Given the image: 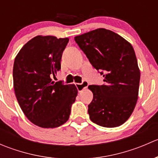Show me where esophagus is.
Wrapping results in <instances>:
<instances>
[{"instance_id": "esophagus-1", "label": "esophagus", "mask_w": 158, "mask_h": 158, "mask_svg": "<svg viewBox=\"0 0 158 158\" xmlns=\"http://www.w3.org/2000/svg\"><path fill=\"white\" fill-rule=\"evenodd\" d=\"M89 85V82H87V81H82V83H76V88H77L78 91L79 92H81V91H82L83 89H86L87 87H88Z\"/></svg>"}]
</instances>
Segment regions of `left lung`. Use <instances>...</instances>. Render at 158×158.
<instances>
[{
	"instance_id": "obj_1",
	"label": "left lung",
	"mask_w": 158,
	"mask_h": 158,
	"mask_svg": "<svg viewBox=\"0 0 158 158\" xmlns=\"http://www.w3.org/2000/svg\"><path fill=\"white\" fill-rule=\"evenodd\" d=\"M74 40L104 77L103 85L89 86L93 93L88 106L91 121L106 128L120 126L129 118L138 101L140 70L133 47L120 35L104 28Z\"/></svg>"
}]
</instances>
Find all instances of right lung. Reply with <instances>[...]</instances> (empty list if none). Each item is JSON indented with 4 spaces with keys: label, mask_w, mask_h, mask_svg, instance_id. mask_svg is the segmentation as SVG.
Returning <instances> with one entry per match:
<instances>
[{
    "label": "right lung",
    "mask_w": 158,
    "mask_h": 158,
    "mask_svg": "<svg viewBox=\"0 0 158 158\" xmlns=\"http://www.w3.org/2000/svg\"><path fill=\"white\" fill-rule=\"evenodd\" d=\"M68 38L37 36L28 41L16 56L13 69L17 102L26 117L44 128H56L68 121L78 90L75 85L54 82L61 69Z\"/></svg>",
    "instance_id": "add662e5"
}]
</instances>
